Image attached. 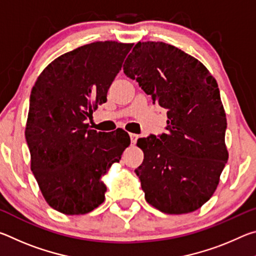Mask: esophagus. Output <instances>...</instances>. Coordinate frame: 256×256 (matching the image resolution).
Listing matches in <instances>:
<instances>
[{
	"label": "esophagus",
	"mask_w": 256,
	"mask_h": 256,
	"mask_svg": "<svg viewBox=\"0 0 256 256\" xmlns=\"http://www.w3.org/2000/svg\"><path fill=\"white\" fill-rule=\"evenodd\" d=\"M138 134H134V133H131V134H130V138H131V142H132V144H136V140H138Z\"/></svg>",
	"instance_id": "34e87169"
}]
</instances>
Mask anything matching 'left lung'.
<instances>
[{"instance_id":"left-lung-1","label":"left lung","mask_w":256,"mask_h":256,"mask_svg":"<svg viewBox=\"0 0 256 256\" xmlns=\"http://www.w3.org/2000/svg\"><path fill=\"white\" fill-rule=\"evenodd\" d=\"M123 70L167 110L168 133L136 144L144 154L136 174L146 202L168 214L200 209L228 160L218 84L200 60L162 42H138Z\"/></svg>"}]
</instances>
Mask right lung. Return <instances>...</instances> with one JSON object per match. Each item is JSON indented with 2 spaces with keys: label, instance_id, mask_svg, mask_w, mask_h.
<instances>
[{
  "label": "right lung",
  "instance_id": "add662e5",
  "mask_svg": "<svg viewBox=\"0 0 256 256\" xmlns=\"http://www.w3.org/2000/svg\"><path fill=\"white\" fill-rule=\"evenodd\" d=\"M133 44L96 42L58 56L30 94L26 140L30 168L50 206L86 214L105 200L102 176L130 146L123 130L97 132L86 123L120 72Z\"/></svg>",
  "mask_w": 256,
  "mask_h": 256
}]
</instances>
